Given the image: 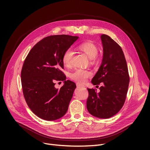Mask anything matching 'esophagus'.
I'll list each match as a JSON object with an SVG mask.
<instances>
[{
    "instance_id": "34e87169",
    "label": "esophagus",
    "mask_w": 150,
    "mask_h": 150,
    "mask_svg": "<svg viewBox=\"0 0 150 150\" xmlns=\"http://www.w3.org/2000/svg\"><path fill=\"white\" fill-rule=\"evenodd\" d=\"M76 86L78 88H84L85 87V86L84 85H82V84H80L79 83H76Z\"/></svg>"
}]
</instances>
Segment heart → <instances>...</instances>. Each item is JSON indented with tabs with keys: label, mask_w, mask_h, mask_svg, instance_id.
<instances>
[{
	"label": "heart",
	"mask_w": 150,
	"mask_h": 150,
	"mask_svg": "<svg viewBox=\"0 0 150 150\" xmlns=\"http://www.w3.org/2000/svg\"><path fill=\"white\" fill-rule=\"evenodd\" d=\"M77 49L83 52L91 61L92 63L96 62L97 55L98 52V47L92 42H86L80 44ZM73 56L72 50L69 49L66 50L62 55V61L64 65L67 67L72 66V58ZM92 75V72L88 70L76 69L70 74V78L74 81L79 83H84L87 78Z\"/></svg>",
	"instance_id": "heart-1"
}]
</instances>
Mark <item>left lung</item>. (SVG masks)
<instances>
[{
  "label": "left lung",
  "mask_w": 150,
  "mask_h": 150,
  "mask_svg": "<svg viewBox=\"0 0 150 150\" xmlns=\"http://www.w3.org/2000/svg\"><path fill=\"white\" fill-rule=\"evenodd\" d=\"M100 38L103 45V59L97 72L91 81L93 85L102 83L97 93L88 89V111L100 119H108L122 109L127 97L129 76L127 61L120 46L106 35Z\"/></svg>",
  "instance_id": "8db88e82"
}]
</instances>
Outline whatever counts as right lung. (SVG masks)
<instances>
[{"label":"right lung","instance_id":"obj_1","mask_svg":"<svg viewBox=\"0 0 150 150\" xmlns=\"http://www.w3.org/2000/svg\"><path fill=\"white\" fill-rule=\"evenodd\" d=\"M66 35H53L38 42L28 53L21 71L23 96L32 112L41 119L55 120L67 111L76 84L66 80L61 70L62 58L78 39ZM55 81H64L59 89L55 88Z\"/></svg>","mask_w":150,"mask_h":150}]
</instances>
